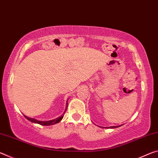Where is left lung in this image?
Returning a JSON list of instances; mask_svg holds the SVG:
<instances>
[{
	"instance_id": "8db88e82",
	"label": "left lung",
	"mask_w": 158,
	"mask_h": 158,
	"mask_svg": "<svg viewBox=\"0 0 158 158\" xmlns=\"http://www.w3.org/2000/svg\"><path fill=\"white\" fill-rule=\"evenodd\" d=\"M120 127V126H112V127H109L110 128H116V127Z\"/></svg>"
}]
</instances>
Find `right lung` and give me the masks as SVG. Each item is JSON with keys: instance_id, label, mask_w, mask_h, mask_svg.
Segmentation results:
<instances>
[{"instance_id": "1", "label": "right lung", "mask_w": 158, "mask_h": 158, "mask_svg": "<svg viewBox=\"0 0 158 158\" xmlns=\"http://www.w3.org/2000/svg\"><path fill=\"white\" fill-rule=\"evenodd\" d=\"M67 105H68V103H67ZM66 107H67V106H66ZM66 110H67V108H66V109H65V112H64V113H63L62 116H60V117H59V118H57L56 119H53V120H52V121H37V120H35V119L31 118H28V117L26 116H24V117L26 118V119H28V121H30L33 122V123H38V124L42 125H51L56 124V123H57L60 122V121H61V119L63 118V115L65 114Z\"/></svg>"}]
</instances>
